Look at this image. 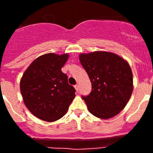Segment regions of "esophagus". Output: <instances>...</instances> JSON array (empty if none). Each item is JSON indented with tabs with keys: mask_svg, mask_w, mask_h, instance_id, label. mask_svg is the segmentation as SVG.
Returning a JSON list of instances; mask_svg holds the SVG:
<instances>
[{
	"mask_svg": "<svg viewBox=\"0 0 153 153\" xmlns=\"http://www.w3.org/2000/svg\"><path fill=\"white\" fill-rule=\"evenodd\" d=\"M74 88H75L76 91V92L79 91V85H78V84L75 85V86H74Z\"/></svg>",
	"mask_w": 153,
	"mask_h": 153,
	"instance_id": "1",
	"label": "esophagus"
}]
</instances>
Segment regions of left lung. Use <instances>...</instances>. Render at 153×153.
<instances>
[{"mask_svg":"<svg viewBox=\"0 0 153 153\" xmlns=\"http://www.w3.org/2000/svg\"><path fill=\"white\" fill-rule=\"evenodd\" d=\"M79 58L92 84L90 95L82 97L90 113L102 120L118 115L126 106L133 90L129 63L107 51L80 53Z\"/></svg>","mask_w":153,"mask_h":153,"instance_id":"obj_1","label":"left lung"}]
</instances>
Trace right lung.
I'll return each mask as SVG.
<instances>
[{"label": "right lung", "instance_id": "add662e5", "mask_svg": "<svg viewBox=\"0 0 153 153\" xmlns=\"http://www.w3.org/2000/svg\"><path fill=\"white\" fill-rule=\"evenodd\" d=\"M68 58V53H46L24 71L20 90L25 106L36 118L54 122L67 113L76 96L75 89L61 71Z\"/></svg>", "mask_w": 153, "mask_h": 153}]
</instances>
